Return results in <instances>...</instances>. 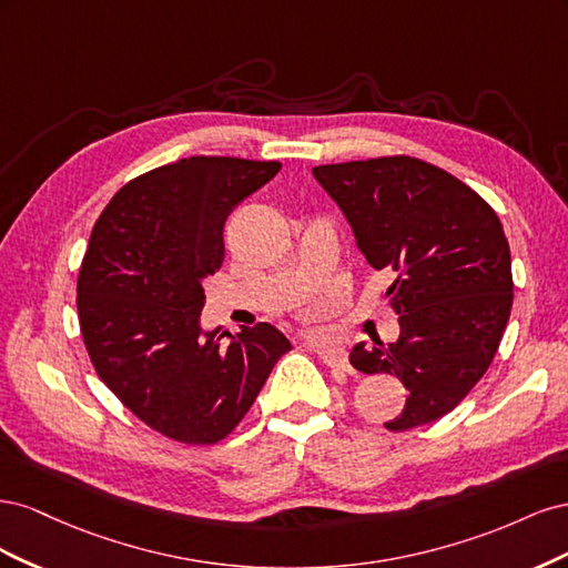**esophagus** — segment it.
I'll use <instances>...</instances> for the list:
<instances>
[{"label": "esophagus", "instance_id": "1", "mask_svg": "<svg viewBox=\"0 0 568 568\" xmlns=\"http://www.w3.org/2000/svg\"><path fill=\"white\" fill-rule=\"evenodd\" d=\"M315 353H317V357L322 359V363L326 365V367H332V369H341V372H351V363H348V353L343 351V348H315Z\"/></svg>", "mask_w": 568, "mask_h": 568}]
</instances>
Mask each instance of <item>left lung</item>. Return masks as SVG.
Returning <instances> with one entry per match:
<instances>
[{
  "instance_id": "left-lung-1",
  "label": "left lung",
  "mask_w": 568,
  "mask_h": 568,
  "mask_svg": "<svg viewBox=\"0 0 568 568\" xmlns=\"http://www.w3.org/2000/svg\"><path fill=\"white\" fill-rule=\"evenodd\" d=\"M348 217L400 336L353 348L365 374L398 376L409 393L388 432H409L453 412L490 367L511 313V255L503 222L471 186L426 161L379 156L313 168Z\"/></svg>"
}]
</instances>
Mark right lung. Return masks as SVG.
<instances>
[{
  "instance_id": "obj_1",
  "label": "right lung",
  "mask_w": 568,
  "mask_h": 568,
  "mask_svg": "<svg viewBox=\"0 0 568 568\" xmlns=\"http://www.w3.org/2000/svg\"><path fill=\"white\" fill-rule=\"evenodd\" d=\"M280 168L232 156L182 159L130 180L94 222L78 274L84 348L115 398L170 440L227 438L291 351L267 322L234 336H203L199 326L201 284L225 257L227 215Z\"/></svg>"
}]
</instances>
